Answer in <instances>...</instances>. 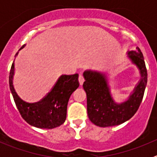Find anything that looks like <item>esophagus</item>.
<instances>
[{"mask_svg":"<svg viewBox=\"0 0 157 157\" xmlns=\"http://www.w3.org/2000/svg\"><path fill=\"white\" fill-rule=\"evenodd\" d=\"M78 82H79V84L80 85H82L83 82H84V78H83L82 75L80 74L79 75V77H78Z\"/></svg>","mask_w":157,"mask_h":157,"instance_id":"esophagus-1","label":"esophagus"}]
</instances>
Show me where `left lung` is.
<instances>
[{"label": "left lung", "instance_id": "left-lung-1", "mask_svg": "<svg viewBox=\"0 0 157 157\" xmlns=\"http://www.w3.org/2000/svg\"><path fill=\"white\" fill-rule=\"evenodd\" d=\"M127 57L138 67L141 78L132 94L121 103L116 102L112 97L106 74L93 70L83 72L85 82L82 86L86 93L87 113L90 120L98 127L122 124L135 114L141 105L147 84V70L143 54L137 47L136 50L127 52Z\"/></svg>", "mask_w": 157, "mask_h": 157}]
</instances>
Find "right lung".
I'll use <instances>...</instances> for the list:
<instances>
[{
  "mask_svg": "<svg viewBox=\"0 0 157 157\" xmlns=\"http://www.w3.org/2000/svg\"><path fill=\"white\" fill-rule=\"evenodd\" d=\"M25 45H23L19 50L24 48ZM14 73L15 63L13 61L9 74V86L16 107L23 120L30 125L41 129H52L62 125L66 120L69 98L79 86L78 75H62L45 98L37 102L29 103L21 99L15 90Z\"/></svg>",
  "mask_w": 157,
  "mask_h": 157,
  "instance_id": "right-lung-1",
  "label": "right lung"
}]
</instances>
